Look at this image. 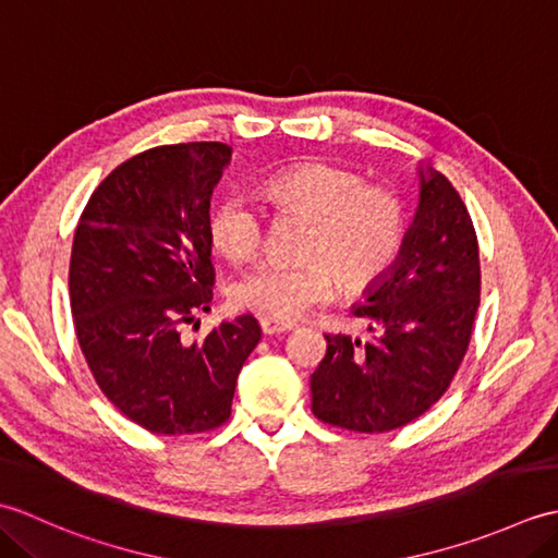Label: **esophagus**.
I'll list each match as a JSON object with an SVG mask.
<instances>
[{
    "instance_id": "esophagus-1",
    "label": "esophagus",
    "mask_w": 558,
    "mask_h": 558,
    "mask_svg": "<svg viewBox=\"0 0 558 558\" xmlns=\"http://www.w3.org/2000/svg\"><path fill=\"white\" fill-rule=\"evenodd\" d=\"M258 324H260V330H264L266 336H272V333H288V330H292V324L278 322V318H270V316H260Z\"/></svg>"
}]
</instances>
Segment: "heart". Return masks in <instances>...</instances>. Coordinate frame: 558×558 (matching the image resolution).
<instances>
[{"label":"heart","mask_w":558,"mask_h":558,"mask_svg":"<svg viewBox=\"0 0 558 558\" xmlns=\"http://www.w3.org/2000/svg\"><path fill=\"white\" fill-rule=\"evenodd\" d=\"M268 204L286 216L312 220L298 266L266 264L232 290L236 306L294 322L310 306L342 290L360 292L384 276L405 240V206L386 186L328 162H300L260 184ZM264 218L246 196L222 198L210 213V236L232 260L254 258L264 246ZM339 278L336 279L335 276Z\"/></svg>","instance_id":"1"}]
</instances>
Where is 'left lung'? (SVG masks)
I'll return each mask as SVG.
<instances>
[{"label": "left lung", "mask_w": 558, "mask_h": 558, "mask_svg": "<svg viewBox=\"0 0 558 558\" xmlns=\"http://www.w3.org/2000/svg\"><path fill=\"white\" fill-rule=\"evenodd\" d=\"M420 206L398 258L352 314L372 340L326 336L312 410L340 429L405 426L446 393L480 306V246L470 213L441 172L420 168Z\"/></svg>", "instance_id": "1"}]
</instances>
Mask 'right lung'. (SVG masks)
<instances>
[{
    "label": "right lung",
    "mask_w": 558,
    "mask_h": 558,
    "mask_svg": "<svg viewBox=\"0 0 558 558\" xmlns=\"http://www.w3.org/2000/svg\"><path fill=\"white\" fill-rule=\"evenodd\" d=\"M220 141L158 146L114 168L71 246L69 300L83 357L112 405L153 434H201L230 417L258 345L254 316L201 342L180 326L210 310V196L230 165Z\"/></svg>",
    "instance_id": "1"
}]
</instances>
